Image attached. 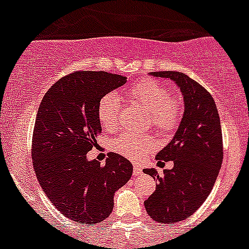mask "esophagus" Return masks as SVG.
<instances>
[{
    "mask_svg": "<svg viewBox=\"0 0 249 249\" xmlns=\"http://www.w3.org/2000/svg\"><path fill=\"white\" fill-rule=\"evenodd\" d=\"M141 173H142V168H141L140 166H137V164H135V166H133V176H140Z\"/></svg>",
    "mask_w": 249,
    "mask_h": 249,
    "instance_id": "esophagus-1",
    "label": "esophagus"
}]
</instances>
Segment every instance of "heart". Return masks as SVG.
Returning a JSON list of instances; mask_svg holds the SVG:
<instances>
[{
    "mask_svg": "<svg viewBox=\"0 0 249 249\" xmlns=\"http://www.w3.org/2000/svg\"><path fill=\"white\" fill-rule=\"evenodd\" d=\"M128 97L141 105L149 113V123L158 132L169 133L178 127L182 118L181 102L171 94L166 86L156 80H142L131 86ZM97 117L106 131H116L120 126L121 105L116 94L107 93L97 106ZM112 149L132 160H141L156 147L151 136L123 132L114 138Z\"/></svg>",
    "mask_w": 249,
    "mask_h": 249,
    "instance_id": "1",
    "label": "heart"
}]
</instances>
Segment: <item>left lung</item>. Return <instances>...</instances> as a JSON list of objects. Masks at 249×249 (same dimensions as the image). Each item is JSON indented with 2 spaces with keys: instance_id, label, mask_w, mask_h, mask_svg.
<instances>
[{
  "instance_id": "8db88e82",
  "label": "left lung",
  "mask_w": 249,
  "mask_h": 249,
  "mask_svg": "<svg viewBox=\"0 0 249 249\" xmlns=\"http://www.w3.org/2000/svg\"><path fill=\"white\" fill-rule=\"evenodd\" d=\"M181 87L184 112L173 140L156 156L158 164L173 160L172 169L143 172L157 179L156 191L144 201L152 219L173 224L198 210L212 191L223 160L221 121L214 100L203 86L176 71L151 72Z\"/></svg>"
}]
</instances>
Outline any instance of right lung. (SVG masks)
Here are the masks:
<instances>
[{"label": "right lung", "instance_id": "right-lung-1", "mask_svg": "<svg viewBox=\"0 0 249 249\" xmlns=\"http://www.w3.org/2000/svg\"><path fill=\"white\" fill-rule=\"evenodd\" d=\"M127 82L103 71H74L45 93L32 136V163L43 192L59 212L94 224L111 214L114 192L132 176V164L109 152L106 163L89 160L97 144L101 98Z\"/></svg>", "mask_w": 249, "mask_h": 249}]
</instances>
